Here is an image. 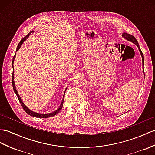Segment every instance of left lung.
Listing matches in <instances>:
<instances>
[{
    "instance_id": "obj_1",
    "label": "left lung",
    "mask_w": 155,
    "mask_h": 155,
    "mask_svg": "<svg viewBox=\"0 0 155 155\" xmlns=\"http://www.w3.org/2000/svg\"><path fill=\"white\" fill-rule=\"evenodd\" d=\"M122 37H124V38H125L126 39H127V41H131V42L134 43V44L136 45L138 47V48H139V52H140L141 55V56H142L143 65L144 66V56H143V52H142V51H141V50L140 47H139V43H138V42H137V39L135 38V37H134V36L130 35V34H128V33H124L122 34Z\"/></svg>"
}]
</instances>
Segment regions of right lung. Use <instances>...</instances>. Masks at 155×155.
<instances>
[{
  "label": "right lung",
  "instance_id": "add662e5",
  "mask_svg": "<svg viewBox=\"0 0 155 155\" xmlns=\"http://www.w3.org/2000/svg\"><path fill=\"white\" fill-rule=\"evenodd\" d=\"M31 32H33L32 31H30L27 35L26 36H25L23 39H22L21 41H20V42L19 43V44L18 45V47H17V48H16V51H18L19 50V48H20V47L21 46V45H22V43H23L24 41L27 39V38L28 37H29V35H30V33H31ZM15 57H16V54H15L14 56V57H13V59H12V68H13V72H12V87H13V89H14V92H15V93L16 94V95H17V97H18V100H19V101H20V104H21V107H22V108H23V109L26 112V113H28V114H29V115H30V116H33V117H36V118H49V117H52V116H55L56 114H58V113L60 111V110H61L62 109V106H63V103H64V97H63V99H62V103H61V104H60V107L57 109V110H55L54 112H51V113H48V114H39V113H36V112H33V111H31V110H29V109L25 106V105L24 104V103H23V102H22V101H21V98H20V97L19 96V95H18V91H17V90L16 89V87H15V85H14V66H13V64H14V58H15Z\"/></svg>",
  "mask_w": 155,
  "mask_h": 155
}]
</instances>
